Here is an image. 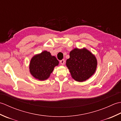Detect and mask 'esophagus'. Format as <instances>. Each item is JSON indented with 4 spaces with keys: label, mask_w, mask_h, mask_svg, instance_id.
<instances>
[{
    "label": "esophagus",
    "mask_w": 121,
    "mask_h": 121,
    "mask_svg": "<svg viewBox=\"0 0 121 121\" xmlns=\"http://www.w3.org/2000/svg\"><path fill=\"white\" fill-rule=\"evenodd\" d=\"M60 62L61 65H63L65 63V60H64V59H62V60H61L60 61Z\"/></svg>",
    "instance_id": "34e87169"
}]
</instances>
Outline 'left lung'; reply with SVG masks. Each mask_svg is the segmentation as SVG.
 Listing matches in <instances>:
<instances>
[{"label": "left lung", "mask_w": 121, "mask_h": 121, "mask_svg": "<svg viewBox=\"0 0 121 121\" xmlns=\"http://www.w3.org/2000/svg\"><path fill=\"white\" fill-rule=\"evenodd\" d=\"M66 65L73 79L83 82L94 74L97 62L96 57L86 48H75L70 52Z\"/></svg>", "instance_id": "8db88e82"}]
</instances>
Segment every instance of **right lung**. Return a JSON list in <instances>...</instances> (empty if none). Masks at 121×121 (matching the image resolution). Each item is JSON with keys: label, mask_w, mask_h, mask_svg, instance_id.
<instances>
[{"label": "right lung", "mask_w": 121, "mask_h": 121, "mask_svg": "<svg viewBox=\"0 0 121 121\" xmlns=\"http://www.w3.org/2000/svg\"><path fill=\"white\" fill-rule=\"evenodd\" d=\"M59 61L49 52L44 51L39 55L33 56L30 65V71L35 78L40 81L45 80L49 77L55 66Z\"/></svg>", "instance_id": "1"}]
</instances>
